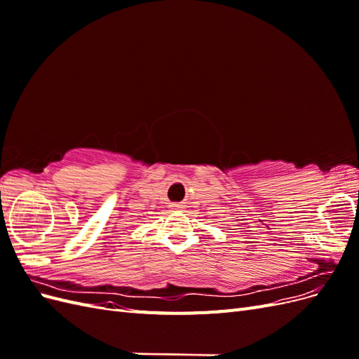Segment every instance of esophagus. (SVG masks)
Here are the masks:
<instances>
[{
	"instance_id": "esophagus-1",
	"label": "esophagus",
	"mask_w": 359,
	"mask_h": 359,
	"mask_svg": "<svg viewBox=\"0 0 359 359\" xmlns=\"http://www.w3.org/2000/svg\"><path fill=\"white\" fill-rule=\"evenodd\" d=\"M173 210H182L184 208V203H173Z\"/></svg>"
}]
</instances>
